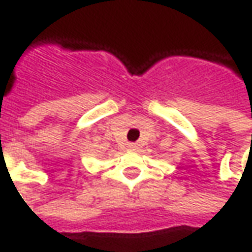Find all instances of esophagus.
Here are the masks:
<instances>
[{"mask_svg":"<svg viewBox=\"0 0 252 252\" xmlns=\"http://www.w3.org/2000/svg\"><path fill=\"white\" fill-rule=\"evenodd\" d=\"M129 147H131V149H135V146H133V144H131V146H129Z\"/></svg>","mask_w":252,"mask_h":252,"instance_id":"obj_1","label":"esophagus"}]
</instances>
